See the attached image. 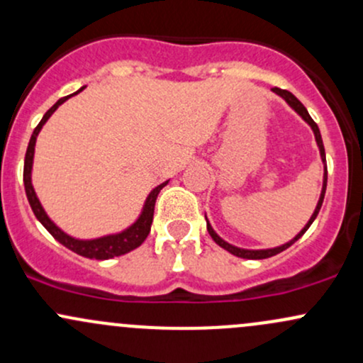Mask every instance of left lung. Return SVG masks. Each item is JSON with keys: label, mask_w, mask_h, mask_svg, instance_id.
Here are the masks:
<instances>
[{"label": "left lung", "mask_w": 363, "mask_h": 363, "mask_svg": "<svg viewBox=\"0 0 363 363\" xmlns=\"http://www.w3.org/2000/svg\"><path fill=\"white\" fill-rule=\"evenodd\" d=\"M272 91H274V93H276V94H279V96H281V98H284L286 103H288V105L291 106V108H293L294 111H296V113L300 115V117L303 118V121H305L306 123H308L310 127H312L313 134H315V141H317V145H318V150H320V158H322V162H324V184H322V193H320V198H318V203H317V206H315V212H313L312 217H310L308 224H306V225L303 227V229H301L300 233L296 234V238H293V240L289 241V242H286V245L277 246V248H270V250H242V248H238V246L229 245V242H225L224 240H222L220 236H217V233H215V230L212 229V225H210L208 220H206V229H208V234H210V236H212V240H213L215 242H217L218 246H220V248L227 250V252L233 253V255H236V257H240V258H250V260H262V258L274 257V255L284 252L286 248H289V246H291L294 241L300 240V238L303 236V234L306 233V229H308V227L312 225V222L315 220V217L318 215V210H320V206H322V201H324L325 186H328V165H325V150H324V145H322V138H320V130H318V125H317L315 122H313V118L310 117L308 111H306L305 106L301 105L300 99L294 96L293 93H289V91H286V89H281V87H274ZM205 218H206V217H205Z\"/></svg>", "instance_id": "1"}]
</instances>
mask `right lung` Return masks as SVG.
Returning a JSON list of instances; mask_svg holds the SVG:
<instances>
[{"instance_id":"right-lung-1","label":"right lung","mask_w":363,"mask_h":363,"mask_svg":"<svg viewBox=\"0 0 363 363\" xmlns=\"http://www.w3.org/2000/svg\"><path fill=\"white\" fill-rule=\"evenodd\" d=\"M82 89H84V87H81L79 91H82ZM77 93H74V94H77ZM70 96L60 98L58 101L46 111L45 117L41 118V122L38 123V127L34 129L33 136H30L29 146H27V153H26V162H23V184H26V194H27V200H29L30 208H33V212L35 215V218H38V220L46 227L48 233H50L58 242H62L65 248H69L74 253L81 255V257H86V258L108 260V258L121 257V255L133 252V250H136L138 246H141L143 242H145V240L148 238V234H150L151 222H153L155 201H157L158 193H160L163 186H167V182L169 181H165L163 184L157 186V188L151 191V193L148 194V198H146V203H145V206H143V212H141V215H139L138 220L118 234H110V236L98 238V240H75V238L69 236V234L63 233L60 227L55 225L53 222H51V218L46 215L45 208L41 206V203H39L38 196H35V191L33 188V181H30V172H33L34 146H35V138H38L39 130L43 129V125H45L48 118L53 115V111L57 110L63 101H67Z\"/></svg>"}]
</instances>
